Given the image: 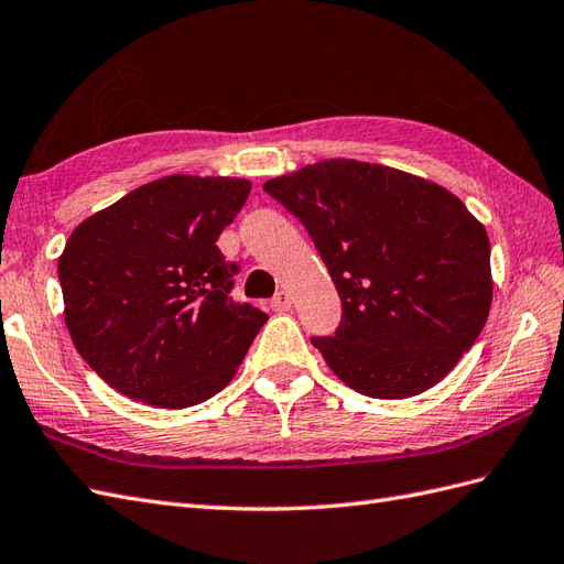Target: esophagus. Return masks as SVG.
<instances>
[{"label":"esophagus","mask_w":564,"mask_h":564,"mask_svg":"<svg viewBox=\"0 0 564 564\" xmlns=\"http://www.w3.org/2000/svg\"><path fill=\"white\" fill-rule=\"evenodd\" d=\"M269 305H271V310H273V312H288V310H291V307H293V297H291V295H288L285 291H279L276 295H273V297H271V302H269Z\"/></svg>","instance_id":"34e87169"}]
</instances>
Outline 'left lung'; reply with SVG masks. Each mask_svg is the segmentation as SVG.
Wrapping results in <instances>:
<instances>
[{
	"mask_svg": "<svg viewBox=\"0 0 564 564\" xmlns=\"http://www.w3.org/2000/svg\"><path fill=\"white\" fill-rule=\"evenodd\" d=\"M264 191L307 228L340 295L336 336H314L357 393L412 398L479 338L494 281L486 228L462 199L412 173L326 159Z\"/></svg>",
	"mask_w": 564,
	"mask_h": 564,
	"instance_id": "1",
	"label": "left lung"
}]
</instances>
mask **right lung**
Here are the masks:
<instances>
[{
    "label": "right lung",
    "instance_id": "add662e5",
    "mask_svg": "<svg viewBox=\"0 0 564 564\" xmlns=\"http://www.w3.org/2000/svg\"><path fill=\"white\" fill-rule=\"evenodd\" d=\"M250 181L166 176L70 234L59 257L64 319L97 377L144 405L183 410L236 377L269 316L240 305L216 248Z\"/></svg>",
    "mask_w": 564,
    "mask_h": 564
}]
</instances>
